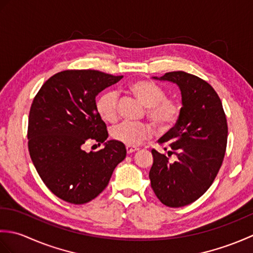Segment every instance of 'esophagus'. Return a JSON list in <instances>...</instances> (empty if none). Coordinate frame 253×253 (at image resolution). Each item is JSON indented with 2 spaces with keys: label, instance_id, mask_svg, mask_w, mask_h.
I'll use <instances>...</instances> for the list:
<instances>
[{
  "label": "esophagus",
  "instance_id": "obj_1",
  "mask_svg": "<svg viewBox=\"0 0 253 253\" xmlns=\"http://www.w3.org/2000/svg\"><path fill=\"white\" fill-rule=\"evenodd\" d=\"M126 150H127V153L128 154H130V153H133V152H136V151H138V148H136V147H130V146H126Z\"/></svg>",
  "mask_w": 253,
  "mask_h": 253
}]
</instances>
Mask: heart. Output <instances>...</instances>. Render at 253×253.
<instances>
[{"label":"heart","instance_id":"obj_1","mask_svg":"<svg viewBox=\"0 0 253 253\" xmlns=\"http://www.w3.org/2000/svg\"><path fill=\"white\" fill-rule=\"evenodd\" d=\"M128 92L135 95L148 107V117L161 130H168L178 121L181 107L177 101L165 99L164 91L149 80H136L128 85ZM102 120L113 123L118 116V96L113 91L101 94L95 103ZM153 130L147 124L124 122L111 129L114 140L126 146L136 147L152 136Z\"/></svg>","mask_w":253,"mask_h":253}]
</instances>
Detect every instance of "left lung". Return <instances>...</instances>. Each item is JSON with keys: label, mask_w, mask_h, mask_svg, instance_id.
Returning a JSON list of instances; mask_svg holds the SVG:
<instances>
[{"label": "left lung", "mask_w": 253, "mask_h": 253, "mask_svg": "<svg viewBox=\"0 0 253 253\" xmlns=\"http://www.w3.org/2000/svg\"><path fill=\"white\" fill-rule=\"evenodd\" d=\"M154 79L178 85L181 112L175 126L159 139L168 155L152 150L149 177L159 200L169 208L198 200L221 169L227 144V122L221 99L211 85L185 72ZM174 155L175 160L169 161Z\"/></svg>", "instance_id": "obj_1"}]
</instances>
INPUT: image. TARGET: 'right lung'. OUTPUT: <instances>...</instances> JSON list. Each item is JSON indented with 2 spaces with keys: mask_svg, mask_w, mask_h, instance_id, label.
I'll return each mask as SVG.
<instances>
[{
  "mask_svg": "<svg viewBox=\"0 0 253 253\" xmlns=\"http://www.w3.org/2000/svg\"><path fill=\"white\" fill-rule=\"evenodd\" d=\"M123 76L92 69L64 71L42 85L32 102L28 149L38 174L62 200L84 204L103 191L113 170L126 158L125 144L109 137L96 112L95 96ZM90 141L105 142L85 153Z\"/></svg>",
  "mask_w": 253,
  "mask_h": 253,
  "instance_id": "add662e5",
  "label": "right lung"
}]
</instances>
